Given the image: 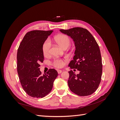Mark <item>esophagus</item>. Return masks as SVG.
I'll return each mask as SVG.
<instances>
[{
	"label": "esophagus",
	"instance_id": "34e87169",
	"mask_svg": "<svg viewBox=\"0 0 120 120\" xmlns=\"http://www.w3.org/2000/svg\"><path fill=\"white\" fill-rule=\"evenodd\" d=\"M57 72H58V74H61V72H62V71H61V70H57Z\"/></svg>",
	"mask_w": 120,
	"mask_h": 120
}]
</instances>
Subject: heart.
Instances as JSON below:
<instances>
[{"mask_svg": "<svg viewBox=\"0 0 120 120\" xmlns=\"http://www.w3.org/2000/svg\"><path fill=\"white\" fill-rule=\"evenodd\" d=\"M55 40L58 45L64 49L69 48L71 44V39L67 35L60 34L57 35L55 37ZM50 45H51V43L49 39H46L43 43L42 46V50L45 56H48L49 54ZM52 64L54 67L60 68L63 67L64 62L61 59H55L53 60Z\"/></svg>", "mask_w": 120, "mask_h": 120, "instance_id": "b5f03b06", "label": "heart"}]
</instances>
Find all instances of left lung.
Here are the masks:
<instances>
[{"mask_svg":"<svg viewBox=\"0 0 120 120\" xmlns=\"http://www.w3.org/2000/svg\"><path fill=\"white\" fill-rule=\"evenodd\" d=\"M73 39L75 46L73 60L68 67L79 71H71L68 81L72 92L79 96L92 95L99 86L102 74V62L99 45L92 34L82 27L60 30Z\"/></svg>","mask_w":120,"mask_h":120,"instance_id":"8db88e82","label":"left lung"}]
</instances>
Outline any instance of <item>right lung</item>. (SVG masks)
<instances>
[{
  "label": "right lung",
  "mask_w": 120,
  "mask_h": 120,
  "mask_svg": "<svg viewBox=\"0 0 120 120\" xmlns=\"http://www.w3.org/2000/svg\"><path fill=\"white\" fill-rule=\"evenodd\" d=\"M53 30H32L24 37L17 50V72L23 89L28 95L42 98L52 89L57 71L50 68L41 75L39 64L44 60L42 46Z\"/></svg>",
  "instance_id": "obj_1"
}]
</instances>
